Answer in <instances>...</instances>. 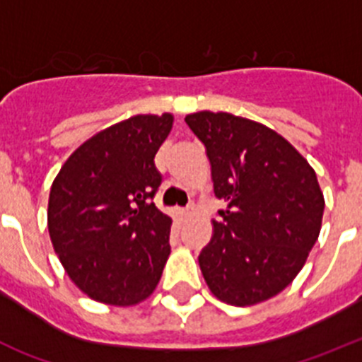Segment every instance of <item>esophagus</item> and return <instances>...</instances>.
<instances>
[{"label":"esophagus","mask_w":362,"mask_h":362,"mask_svg":"<svg viewBox=\"0 0 362 362\" xmlns=\"http://www.w3.org/2000/svg\"><path fill=\"white\" fill-rule=\"evenodd\" d=\"M191 213H193V207H187V209H178V214H180L182 218H189L191 216Z\"/></svg>","instance_id":"obj_1"}]
</instances>
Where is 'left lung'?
Wrapping results in <instances>:
<instances>
[{
    "label": "left lung",
    "mask_w": 362,
    "mask_h": 362,
    "mask_svg": "<svg viewBox=\"0 0 362 362\" xmlns=\"http://www.w3.org/2000/svg\"><path fill=\"white\" fill-rule=\"evenodd\" d=\"M227 202L198 256L209 291L252 307L294 281L317 242L325 197L307 158L274 129L226 112L185 115Z\"/></svg>",
    "instance_id": "left-lung-1"
}]
</instances>
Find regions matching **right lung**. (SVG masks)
Masks as SVG:
<instances>
[{
  "label": "right lung",
  "mask_w": 362,
  "mask_h": 362,
  "mask_svg": "<svg viewBox=\"0 0 362 362\" xmlns=\"http://www.w3.org/2000/svg\"><path fill=\"white\" fill-rule=\"evenodd\" d=\"M173 115H133L71 153L48 198V233L68 278L93 301L133 307L148 299L169 258L171 220L151 198L155 155Z\"/></svg>",
  "instance_id": "add662e5"
}]
</instances>
